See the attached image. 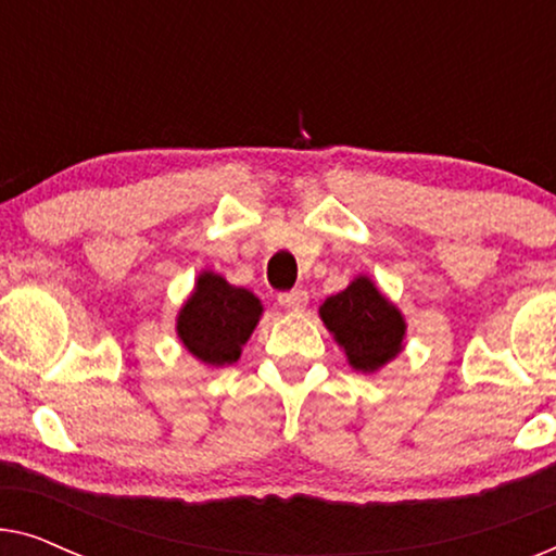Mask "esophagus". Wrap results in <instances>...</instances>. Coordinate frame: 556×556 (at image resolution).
<instances>
[{
	"instance_id": "esophagus-1",
	"label": "esophagus",
	"mask_w": 556,
	"mask_h": 556,
	"mask_svg": "<svg viewBox=\"0 0 556 556\" xmlns=\"http://www.w3.org/2000/svg\"><path fill=\"white\" fill-rule=\"evenodd\" d=\"M308 295L306 291H286V293H278V306L286 308V311H301L306 306Z\"/></svg>"
}]
</instances>
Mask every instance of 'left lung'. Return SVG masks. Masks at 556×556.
Listing matches in <instances>:
<instances>
[{"mask_svg":"<svg viewBox=\"0 0 556 556\" xmlns=\"http://www.w3.org/2000/svg\"><path fill=\"white\" fill-rule=\"evenodd\" d=\"M321 318L326 329L344 346L354 369L375 371L402 349V314L364 276L356 278L346 291L326 299Z\"/></svg>","mask_w":556,"mask_h":556,"instance_id":"left-lung-1","label":"left lung"}]
</instances>
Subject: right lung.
I'll return each mask as SVG.
<instances>
[{"instance_id":"1","label":"right lung","mask_w":556,"mask_h":556,"mask_svg":"<svg viewBox=\"0 0 556 556\" xmlns=\"http://www.w3.org/2000/svg\"><path fill=\"white\" fill-rule=\"evenodd\" d=\"M263 314L261 301L215 273H202L192 299L179 311L177 331L197 359L225 367L240 359V349Z\"/></svg>"}]
</instances>
